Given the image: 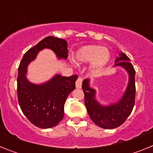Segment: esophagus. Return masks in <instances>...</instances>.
Returning <instances> with one entry per match:
<instances>
[{"label":"esophagus","mask_w":153,"mask_h":153,"mask_svg":"<svg viewBox=\"0 0 153 153\" xmlns=\"http://www.w3.org/2000/svg\"><path fill=\"white\" fill-rule=\"evenodd\" d=\"M82 82H83V78L81 76H79L76 81V87L77 89L81 88V86H82Z\"/></svg>","instance_id":"obj_1"}]
</instances>
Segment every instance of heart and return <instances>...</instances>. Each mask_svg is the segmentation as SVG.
<instances>
[{"label": "heart", "mask_w": 153, "mask_h": 153, "mask_svg": "<svg viewBox=\"0 0 153 153\" xmlns=\"http://www.w3.org/2000/svg\"><path fill=\"white\" fill-rule=\"evenodd\" d=\"M75 61L79 64L91 63L94 74H100L110 60L111 53L100 45H86L80 47L75 53Z\"/></svg>", "instance_id": "b5f03b06"}]
</instances>
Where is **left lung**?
<instances>
[{
    "mask_svg": "<svg viewBox=\"0 0 153 153\" xmlns=\"http://www.w3.org/2000/svg\"><path fill=\"white\" fill-rule=\"evenodd\" d=\"M129 60L130 59L122 53L115 61V66L124 67L129 74V84L125 94L117 103L109 106L100 105L95 99V90L89 86L88 79L83 81L82 88L86 110L92 121L101 128L109 129L120 126L132 113L136 99V71Z\"/></svg>",
    "mask_w": 153,
    "mask_h": 153,
    "instance_id": "8db88e82",
    "label": "left lung"
}]
</instances>
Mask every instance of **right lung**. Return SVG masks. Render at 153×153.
Wrapping results in <instances>:
<instances>
[{"mask_svg":"<svg viewBox=\"0 0 153 153\" xmlns=\"http://www.w3.org/2000/svg\"><path fill=\"white\" fill-rule=\"evenodd\" d=\"M44 48L51 49L58 57H68L67 41L52 36H47L28 50L18 67L17 97L20 107L30 122L36 127L47 129L55 126L63 120L66 100L76 88L78 76L56 75L42 85L30 83L26 78L27 65Z\"/></svg>","mask_w":153,"mask_h":153,"instance_id":"right-lung-1","label":"right lung"}]
</instances>
